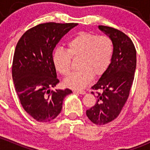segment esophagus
I'll return each mask as SVG.
<instances>
[{"instance_id":"esophagus-1","label":"esophagus","mask_w":150,"mask_h":150,"mask_svg":"<svg viewBox=\"0 0 150 150\" xmlns=\"http://www.w3.org/2000/svg\"><path fill=\"white\" fill-rule=\"evenodd\" d=\"M74 92H75V93H80V94H83V95L86 94V92L85 91H74Z\"/></svg>"}]
</instances>
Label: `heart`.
<instances>
[{
	"instance_id": "b5f03b06",
	"label": "heart",
	"mask_w": 150,
	"mask_h": 150,
	"mask_svg": "<svg viewBox=\"0 0 150 150\" xmlns=\"http://www.w3.org/2000/svg\"><path fill=\"white\" fill-rule=\"evenodd\" d=\"M113 53L114 43L110 38L80 32L68 41L67 51L57 48L53 51L52 62L57 72L66 76L70 72L72 58L80 57V70L71 74L64 84L69 88L81 90L91 82L93 75L100 76L105 72Z\"/></svg>"
}]
</instances>
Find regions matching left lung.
<instances>
[{"mask_svg":"<svg viewBox=\"0 0 150 150\" xmlns=\"http://www.w3.org/2000/svg\"><path fill=\"white\" fill-rule=\"evenodd\" d=\"M99 29L114 43L110 66L91 87L103 92H97L96 103L86 111L89 120L100 125L114 120L128 99L137 67V51L132 40L122 32L103 25H99Z\"/></svg>","mask_w":150,"mask_h":150,"instance_id":"1","label":"left lung"}]
</instances>
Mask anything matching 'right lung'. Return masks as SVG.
I'll list each match as a JSON object with an SVG mask.
<instances>
[{
	"instance_id": "1",
	"label": "right lung",
	"mask_w": 150,
	"mask_h": 150,
	"mask_svg": "<svg viewBox=\"0 0 150 150\" xmlns=\"http://www.w3.org/2000/svg\"><path fill=\"white\" fill-rule=\"evenodd\" d=\"M76 23L40 24L25 32L15 48L12 78L24 110L38 122H49L61 112L72 91L56 89L59 83L52 62L54 48Z\"/></svg>"
}]
</instances>
